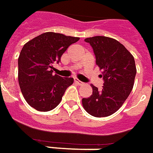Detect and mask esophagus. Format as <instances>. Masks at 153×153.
<instances>
[{
  "label": "esophagus",
  "instance_id": "esophagus-1",
  "mask_svg": "<svg viewBox=\"0 0 153 153\" xmlns=\"http://www.w3.org/2000/svg\"><path fill=\"white\" fill-rule=\"evenodd\" d=\"M75 82H76V84H77V85H82L83 84H84V83H83L82 82L79 81L78 79H75Z\"/></svg>",
  "mask_w": 153,
  "mask_h": 153
}]
</instances>
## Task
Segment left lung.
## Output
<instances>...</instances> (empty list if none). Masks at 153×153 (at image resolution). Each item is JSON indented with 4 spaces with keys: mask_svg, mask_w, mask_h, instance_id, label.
I'll return each instance as SVG.
<instances>
[{
    "mask_svg": "<svg viewBox=\"0 0 153 153\" xmlns=\"http://www.w3.org/2000/svg\"><path fill=\"white\" fill-rule=\"evenodd\" d=\"M85 41L91 45L105 82L100 90L91 85L92 95L82 99V105L92 116H109L123 105L134 87L137 72L134 56L109 37L95 36Z\"/></svg>",
    "mask_w": 153,
    "mask_h": 153,
    "instance_id": "left-lung-1",
    "label": "left lung"
}]
</instances>
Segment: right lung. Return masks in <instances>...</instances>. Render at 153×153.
Segmentation results:
<instances>
[{
	"instance_id": "right-lung-1",
	"label": "right lung",
	"mask_w": 153,
	"mask_h": 153,
	"mask_svg": "<svg viewBox=\"0 0 153 153\" xmlns=\"http://www.w3.org/2000/svg\"><path fill=\"white\" fill-rule=\"evenodd\" d=\"M79 39L46 32L24 45L18 58V81L24 98L33 109L47 112L61 102L65 91L74 80L53 75V63L61 61L68 48Z\"/></svg>"
}]
</instances>
